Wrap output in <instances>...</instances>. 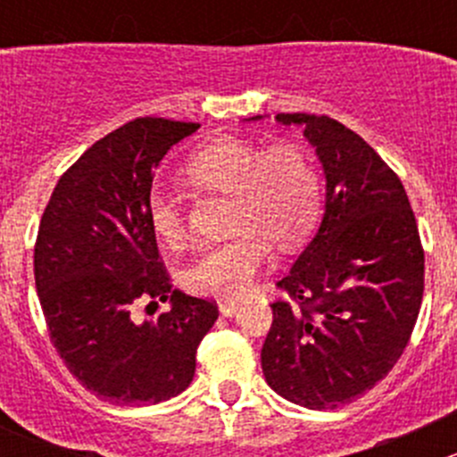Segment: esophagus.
Instances as JSON below:
<instances>
[{"mask_svg":"<svg viewBox=\"0 0 457 457\" xmlns=\"http://www.w3.org/2000/svg\"><path fill=\"white\" fill-rule=\"evenodd\" d=\"M219 310H220V314H223V316H234L238 310H241V305H238V303H234V301H220Z\"/></svg>","mask_w":457,"mask_h":457,"instance_id":"obj_1","label":"esophagus"}]
</instances>
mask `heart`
Here are the masks:
<instances>
[{
    "label": "heart",
    "instance_id": "1",
    "mask_svg": "<svg viewBox=\"0 0 457 457\" xmlns=\"http://www.w3.org/2000/svg\"><path fill=\"white\" fill-rule=\"evenodd\" d=\"M186 179L207 192L232 199L223 243L203 247L186 271L192 292L205 296H245L270 262L271 243L292 250L314 228L320 207V179L310 156L296 145L262 150L256 143L220 137L190 156ZM147 219L156 237L181 245L187 237L177 196L152 190Z\"/></svg>",
    "mask_w": 457,
    "mask_h": 457
}]
</instances>
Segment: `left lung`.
Masks as SVG:
<instances>
[{
  "label": "left lung",
  "instance_id": "obj_1",
  "mask_svg": "<svg viewBox=\"0 0 457 457\" xmlns=\"http://www.w3.org/2000/svg\"><path fill=\"white\" fill-rule=\"evenodd\" d=\"M261 119V117H254ZM303 126L325 172V214L271 303L261 352L285 400L336 409L367 394L407 347L425 292V250L398 174L336 119L276 114Z\"/></svg>",
  "mask_w": 457,
  "mask_h": 457
}]
</instances>
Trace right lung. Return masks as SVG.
I'll return each instance as SVG.
<instances>
[{"label":"right lung","mask_w":457,"mask_h":457,"mask_svg":"<svg viewBox=\"0 0 457 457\" xmlns=\"http://www.w3.org/2000/svg\"><path fill=\"white\" fill-rule=\"evenodd\" d=\"M199 123L141 117L62 174L35 243V285L54 349L72 376L117 404H156L190 386L216 303L170 285L147 219L156 165ZM170 301L154 321L137 302Z\"/></svg>","instance_id":"right-lung-1"}]
</instances>
